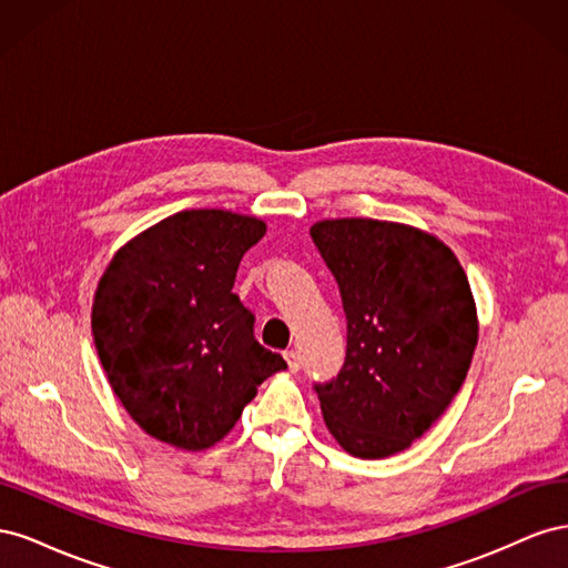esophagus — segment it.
<instances>
[{"label": "esophagus", "mask_w": 568, "mask_h": 568, "mask_svg": "<svg viewBox=\"0 0 568 568\" xmlns=\"http://www.w3.org/2000/svg\"><path fill=\"white\" fill-rule=\"evenodd\" d=\"M284 357H286V365H288L291 372H298L301 369V353L298 351H286Z\"/></svg>", "instance_id": "obj_1"}]
</instances>
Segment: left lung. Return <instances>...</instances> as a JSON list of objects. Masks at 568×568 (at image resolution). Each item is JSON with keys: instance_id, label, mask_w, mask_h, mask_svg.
Listing matches in <instances>:
<instances>
[{"instance_id": "1", "label": "left lung", "mask_w": 568, "mask_h": 568, "mask_svg": "<svg viewBox=\"0 0 568 568\" xmlns=\"http://www.w3.org/2000/svg\"><path fill=\"white\" fill-rule=\"evenodd\" d=\"M311 236L348 322L341 372L315 384L324 424L353 457L400 453L467 379L478 341L467 274L440 239L400 222L322 220Z\"/></svg>"}]
</instances>
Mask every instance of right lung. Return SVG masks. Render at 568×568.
<instances>
[{
  "label": "right lung",
  "mask_w": 568,
  "mask_h": 568,
  "mask_svg": "<svg viewBox=\"0 0 568 568\" xmlns=\"http://www.w3.org/2000/svg\"><path fill=\"white\" fill-rule=\"evenodd\" d=\"M265 222L230 211H182L120 248L101 274L94 346L109 384L149 436L182 450L225 438L267 376L286 367L253 336L232 294Z\"/></svg>",
  "instance_id": "1"
}]
</instances>
